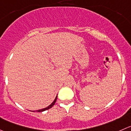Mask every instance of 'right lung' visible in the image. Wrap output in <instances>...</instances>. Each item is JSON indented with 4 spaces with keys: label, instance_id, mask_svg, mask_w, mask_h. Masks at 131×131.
<instances>
[{
    "label": "right lung",
    "instance_id": "add662e5",
    "mask_svg": "<svg viewBox=\"0 0 131 131\" xmlns=\"http://www.w3.org/2000/svg\"><path fill=\"white\" fill-rule=\"evenodd\" d=\"M57 96H56V99H55V100H54V102H52V103L50 105V106H48V107H47L46 108H44V109H42V110H38V112H42V111H45V110H49V109L50 108H51L53 106H54V104H55V103H56V100H57Z\"/></svg>",
    "mask_w": 131,
    "mask_h": 131
}]
</instances>
